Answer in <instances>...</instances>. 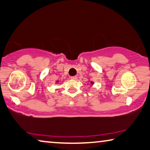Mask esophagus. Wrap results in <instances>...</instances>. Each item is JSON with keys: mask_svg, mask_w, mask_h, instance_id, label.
<instances>
[{"mask_svg": "<svg viewBox=\"0 0 150 150\" xmlns=\"http://www.w3.org/2000/svg\"><path fill=\"white\" fill-rule=\"evenodd\" d=\"M70 78H71V79H72V80H76L77 76H71Z\"/></svg>", "mask_w": 150, "mask_h": 150, "instance_id": "1", "label": "esophagus"}]
</instances>
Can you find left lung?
Instances as JSON below:
<instances>
[{"instance_id":"obj_1","label":"left lung","mask_w":150,"mask_h":150,"mask_svg":"<svg viewBox=\"0 0 150 150\" xmlns=\"http://www.w3.org/2000/svg\"><path fill=\"white\" fill-rule=\"evenodd\" d=\"M91 83H93V82H91Z\"/></svg>"}]
</instances>
